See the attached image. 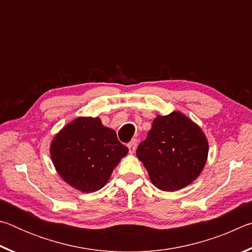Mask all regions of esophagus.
<instances>
[{"label":"esophagus","instance_id":"1","mask_svg":"<svg viewBox=\"0 0 252 252\" xmlns=\"http://www.w3.org/2000/svg\"><path fill=\"white\" fill-rule=\"evenodd\" d=\"M136 143H138V140L136 139H132V141L127 144V148H129L130 153H133L136 149Z\"/></svg>","mask_w":252,"mask_h":252}]
</instances>
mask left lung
I'll return each instance as SVG.
<instances>
[{
	"label": "left lung",
	"mask_w": 252,
	"mask_h": 252,
	"mask_svg": "<svg viewBox=\"0 0 252 252\" xmlns=\"http://www.w3.org/2000/svg\"><path fill=\"white\" fill-rule=\"evenodd\" d=\"M208 150L202 130L182 113L172 112L153 120L146 140L136 149V157L158 189L177 191L201 173Z\"/></svg>",
	"instance_id": "8db88e82"
}]
</instances>
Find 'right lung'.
<instances>
[{
  "mask_svg": "<svg viewBox=\"0 0 252 252\" xmlns=\"http://www.w3.org/2000/svg\"><path fill=\"white\" fill-rule=\"evenodd\" d=\"M127 149L114 130L99 118H78L65 126L51 144V157L61 178L82 192H94L110 179Z\"/></svg>",
  "mask_w": 252,
  "mask_h": 252,
  "instance_id": "obj_1",
  "label": "right lung"
}]
</instances>
